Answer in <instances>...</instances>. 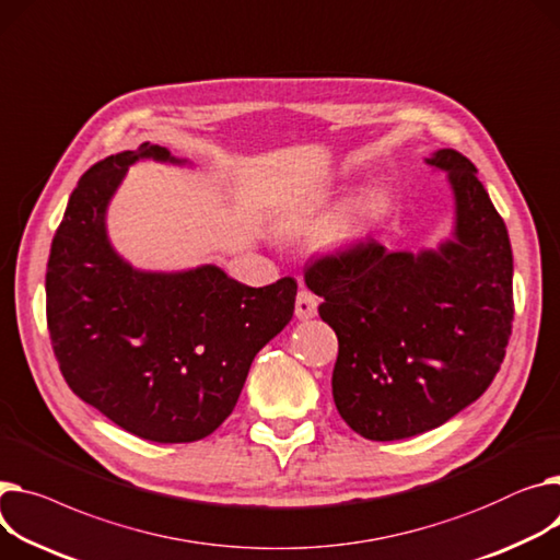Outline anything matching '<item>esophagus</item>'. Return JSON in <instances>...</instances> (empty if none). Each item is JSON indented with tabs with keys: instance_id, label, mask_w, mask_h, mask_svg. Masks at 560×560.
<instances>
[{
	"instance_id": "34e87169",
	"label": "esophagus",
	"mask_w": 560,
	"mask_h": 560,
	"mask_svg": "<svg viewBox=\"0 0 560 560\" xmlns=\"http://www.w3.org/2000/svg\"><path fill=\"white\" fill-rule=\"evenodd\" d=\"M294 315L296 319H313L317 315V296L311 290H300L294 300Z\"/></svg>"
}]
</instances>
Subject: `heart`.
<instances>
[{
	"label": "heart",
	"mask_w": 560,
	"mask_h": 560,
	"mask_svg": "<svg viewBox=\"0 0 560 560\" xmlns=\"http://www.w3.org/2000/svg\"><path fill=\"white\" fill-rule=\"evenodd\" d=\"M358 232H360L358 220H355V218H351V215H347V218H342V220L335 222V225L328 230L326 238H328V241H332V243H347V241L355 238V236H358Z\"/></svg>",
	"instance_id": "obj_1"
}]
</instances>
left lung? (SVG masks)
I'll return each instance as SVG.
<instances>
[{"label": "left lung", "mask_w": 560, "mask_h": 560, "mask_svg": "<svg viewBox=\"0 0 560 560\" xmlns=\"http://www.w3.org/2000/svg\"><path fill=\"white\" fill-rule=\"evenodd\" d=\"M430 166L448 171L455 241L439 252L349 245L306 268L319 317L338 335L332 400L371 441L439 428L489 389L511 335L513 254L502 215L453 148Z\"/></svg>", "instance_id": "left-lung-1"}]
</instances>
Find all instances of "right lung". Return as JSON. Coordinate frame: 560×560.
Here are the masks:
<instances>
[{
	"label": "right lung",
	"mask_w": 560,
	"mask_h": 560,
	"mask_svg": "<svg viewBox=\"0 0 560 560\" xmlns=\"http://www.w3.org/2000/svg\"><path fill=\"white\" fill-rule=\"evenodd\" d=\"M139 158L177 162L145 141L94 164L69 196L47 264L49 338L69 389L112 423L191 443L232 415L254 355L292 319L296 281L132 270L107 241L105 209Z\"/></svg>",
	"instance_id": "1"
}]
</instances>
